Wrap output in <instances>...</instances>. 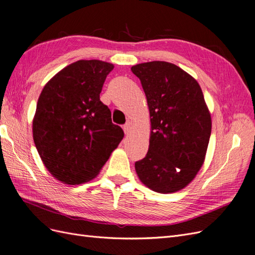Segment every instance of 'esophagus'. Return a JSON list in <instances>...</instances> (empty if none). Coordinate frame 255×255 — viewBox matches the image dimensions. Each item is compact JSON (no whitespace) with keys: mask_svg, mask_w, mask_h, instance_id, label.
I'll use <instances>...</instances> for the list:
<instances>
[{"mask_svg":"<svg viewBox=\"0 0 255 255\" xmlns=\"http://www.w3.org/2000/svg\"><path fill=\"white\" fill-rule=\"evenodd\" d=\"M131 129H132V122H130V121H128L126 124L124 125V131H125V133H129L130 131H131Z\"/></svg>","mask_w":255,"mask_h":255,"instance_id":"obj_1","label":"esophagus"}]
</instances>
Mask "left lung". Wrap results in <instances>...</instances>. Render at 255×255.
<instances>
[{
  "instance_id": "obj_1",
  "label": "left lung",
  "mask_w": 255,
  "mask_h": 255,
  "mask_svg": "<svg viewBox=\"0 0 255 255\" xmlns=\"http://www.w3.org/2000/svg\"><path fill=\"white\" fill-rule=\"evenodd\" d=\"M148 104L151 132L145 158L135 162L139 180L161 194L182 190L201 168L211 136V114L197 80L174 63L131 68Z\"/></svg>"
}]
</instances>
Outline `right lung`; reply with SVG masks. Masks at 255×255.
Returning a JSON list of instances; mask_svg holds the SVG:
<instances>
[{
    "mask_svg": "<svg viewBox=\"0 0 255 255\" xmlns=\"http://www.w3.org/2000/svg\"><path fill=\"white\" fill-rule=\"evenodd\" d=\"M114 65L78 60L62 69L41 92L32 136L47 170L67 184L92 180L124 137L100 100Z\"/></svg>",
    "mask_w": 255,
    "mask_h": 255,
    "instance_id": "add662e5",
    "label": "right lung"
}]
</instances>
